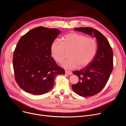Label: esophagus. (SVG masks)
Segmentation results:
<instances>
[{
  "mask_svg": "<svg viewBox=\"0 0 126 126\" xmlns=\"http://www.w3.org/2000/svg\"><path fill=\"white\" fill-rule=\"evenodd\" d=\"M65 74H66V75H71L72 74V72H70V71H69V70H65Z\"/></svg>",
  "mask_w": 126,
  "mask_h": 126,
  "instance_id": "1",
  "label": "esophagus"
}]
</instances>
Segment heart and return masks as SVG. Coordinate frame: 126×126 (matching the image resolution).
<instances>
[{"instance_id": "1", "label": "heart", "mask_w": 126, "mask_h": 126, "mask_svg": "<svg viewBox=\"0 0 126 126\" xmlns=\"http://www.w3.org/2000/svg\"><path fill=\"white\" fill-rule=\"evenodd\" d=\"M63 42L55 40L51 46V52L54 59L59 63L63 62L67 52L71 51L70 58L65 60L62 66L66 69L85 67L94 59L98 45L95 39L76 32L65 35Z\"/></svg>"}]
</instances>
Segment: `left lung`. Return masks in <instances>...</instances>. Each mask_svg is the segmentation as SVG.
Returning a JSON list of instances; mask_svg holds the SVG:
<instances>
[{"label": "left lung", "mask_w": 126, "mask_h": 126, "mask_svg": "<svg viewBox=\"0 0 126 126\" xmlns=\"http://www.w3.org/2000/svg\"><path fill=\"white\" fill-rule=\"evenodd\" d=\"M75 30L95 37L98 48L96 56L90 64L73 74L79 77L78 82L72 85L75 93L80 96L91 97L100 92L106 85L112 72L113 53L107 38L90 27L76 28Z\"/></svg>", "instance_id": "obj_1"}]
</instances>
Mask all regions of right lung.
Wrapping results in <instances>:
<instances>
[{
  "mask_svg": "<svg viewBox=\"0 0 126 126\" xmlns=\"http://www.w3.org/2000/svg\"><path fill=\"white\" fill-rule=\"evenodd\" d=\"M55 28L38 27L21 37L13 53V65L16 82L33 95L48 92L54 78L65 74L51 57V46L60 34Z\"/></svg>",
  "mask_w": 126,
  "mask_h": 126,
  "instance_id": "right-lung-1",
  "label": "right lung"
}]
</instances>
